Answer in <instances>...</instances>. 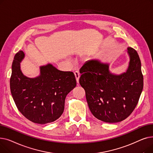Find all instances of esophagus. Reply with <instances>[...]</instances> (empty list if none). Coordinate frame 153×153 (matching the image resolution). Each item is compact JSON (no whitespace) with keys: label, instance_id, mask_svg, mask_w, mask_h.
Instances as JSON below:
<instances>
[{"label":"esophagus","instance_id":"esophagus-1","mask_svg":"<svg viewBox=\"0 0 153 153\" xmlns=\"http://www.w3.org/2000/svg\"><path fill=\"white\" fill-rule=\"evenodd\" d=\"M74 76H75V77L76 79L77 83H79V77H80V74L79 73V72H77V71L74 72Z\"/></svg>","mask_w":153,"mask_h":153}]
</instances>
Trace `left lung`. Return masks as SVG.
Segmentation results:
<instances>
[{
  "label": "left lung",
  "mask_w": 153,
  "mask_h": 153,
  "mask_svg": "<svg viewBox=\"0 0 153 153\" xmlns=\"http://www.w3.org/2000/svg\"><path fill=\"white\" fill-rule=\"evenodd\" d=\"M130 61L126 72H111L110 64L100 60L88 62L81 68L79 83L92 115L102 122L113 123L126 119L135 108L143 89L139 55L127 48Z\"/></svg>",
  "instance_id": "left-lung-1"
}]
</instances>
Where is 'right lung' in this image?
Masks as SVG:
<instances>
[{"instance_id":"1","label":"right lung","mask_w":153,"mask_h":153,"mask_svg":"<svg viewBox=\"0 0 153 153\" xmlns=\"http://www.w3.org/2000/svg\"><path fill=\"white\" fill-rule=\"evenodd\" d=\"M23 51L14 56L10 80V91L21 114L31 122L46 124L62 114L67 95L76 86L72 72L61 71L49 63L39 67V75L28 77L23 74L20 62Z\"/></svg>"}]
</instances>
